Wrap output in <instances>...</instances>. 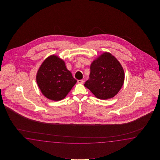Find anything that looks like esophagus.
<instances>
[{
	"label": "esophagus",
	"mask_w": 160,
	"mask_h": 160,
	"mask_svg": "<svg viewBox=\"0 0 160 160\" xmlns=\"http://www.w3.org/2000/svg\"><path fill=\"white\" fill-rule=\"evenodd\" d=\"M83 80H78L77 81V82H78V83H79V84H83Z\"/></svg>",
	"instance_id": "obj_1"
}]
</instances>
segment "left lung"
<instances>
[{
    "instance_id": "1",
    "label": "left lung",
    "mask_w": 160,
    "mask_h": 160,
    "mask_svg": "<svg viewBox=\"0 0 160 160\" xmlns=\"http://www.w3.org/2000/svg\"><path fill=\"white\" fill-rule=\"evenodd\" d=\"M124 79L125 73L119 61L105 52L92 62L89 79L84 85L97 98L107 99L117 94Z\"/></svg>"
}]
</instances>
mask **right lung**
<instances>
[{"mask_svg":"<svg viewBox=\"0 0 160 160\" xmlns=\"http://www.w3.org/2000/svg\"><path fill=\"white\" fill-rule=\"evenodd\" d=\"M36 77L42 93L55 101L65 98L77 82L66 68L65 62L54 55L44 60Z\"/></svg>","mask_w":160,"mask_h":160,"instance_id":"obj_1","label":"right lung"}]
</instances>
